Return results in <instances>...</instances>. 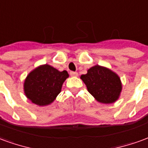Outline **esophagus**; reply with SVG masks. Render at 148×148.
Here are the masks:
<instances>
[{"mask_svg": "<svg viewBox=\"0 0 148 148\" xmlns=\"http://www.w3.org/2000/svg\"><path fill=\"white\" fill-rule=\"evenodd\" d=\"M70 74H71V76H73V77H77V75H78V74H77V72H74V71H71V73H70Z\"/></svg>", "mask_w": 148, "mask_h": 148, "instance_id": "1", "label": "esophagus"}]
</instances>
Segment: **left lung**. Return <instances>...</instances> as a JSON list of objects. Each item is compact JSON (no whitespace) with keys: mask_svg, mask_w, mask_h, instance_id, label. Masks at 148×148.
<instances>
[{"mask_svg":"<svg viewBox=\"0 0 148 148\" xmlns=\"http://www.w3.org/2000/svg\"><path fill=\"white\" fill-rule=\"evenodd\" d=\"M83 81L89 93L100 103L112 104L121 96L122 83L117 74L110 69L95 65L82 74Z\"/></svg>","mask_w":148,"mask_h":148,"instance_id":"left-lung-1","label":"left lung"}]
</instances>
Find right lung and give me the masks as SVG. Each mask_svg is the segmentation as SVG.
<instances>
[{
  "mask_svg": "<svg viewBox=\"0 0 148 148\" xmlns=\"http://www.w3.org/2000/svg\"><path fill=\"white\" fill-rule=\"evenodd\" d=\"M68 77L66 71H59L48 64L40 65L25 78L24 94L36 106H48L61 92L62 84Z\"/></svg>",
  "mask_w": 148,
  "mask_h": 148,
  "instance_id": "1",
  "label": "right lung"
}]
</instances>
